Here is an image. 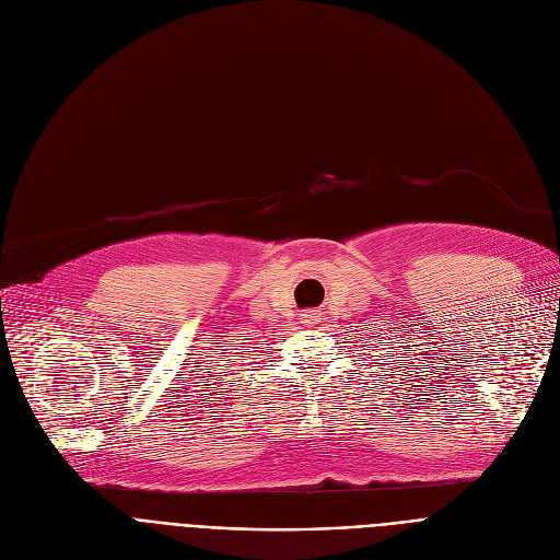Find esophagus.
Here are the masks:
<instances>
[{
	"label": "esophagus",
	"mask_w": 560,
	"mask_h": 560,
	"mask_svg": "<svg viewBox=\"0 0 560 560\" xmlns=\"http://www.w3.org/2000/svg\"><path fill=\"white\" fill-rule=\"evenodd\" d=\"M302 319H304V325L313 327V325H317V322L322 319V311H317V308H308V311H304V313H302Z\"/></svg>",
	"instance_id": "34e87169"
}]
</instances>
